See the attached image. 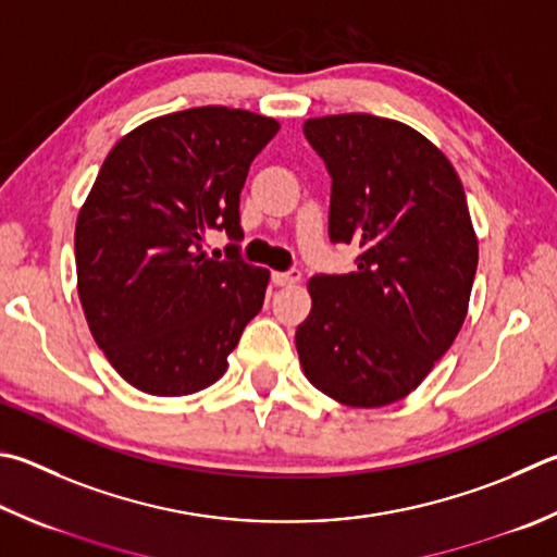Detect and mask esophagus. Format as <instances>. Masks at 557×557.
Here are the masks:
<instances>
[{
    "label": "esophagus",
    "mask_w": 557,
    "mask_h": 557,
    "mask_svg": "<svg viewBox=\"0 0 557 557\" xmlns=\"http://www.w3.org/2000/svg\"><path fill=\"white\" fill-rule=\"evenodd\" d=\"M301 280V272L299 270H285V272H272V282H275L277 287H289V285H297V282Z\"/></svg>",
    "instance_id": "obj_1"
}]
</instances>
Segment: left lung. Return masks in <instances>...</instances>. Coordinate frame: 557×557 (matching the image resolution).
Segmentation results:
<instances>
[{"instance_id":"1","label":"left lung","mask_w":557,"mask_h":557,"mask_svg":"<svg viewBox=\"0 0 557 557\" xmlns=\"http://www.w3.org/2000/svg\"><path fill=\"white\" fill-rule=\"evenodd\" d=\"M331 175L329 236L358 270L313 275L297 329L301 370L346 407L407 397L468 317L478 236L450 160L419 131L372 114L305 121Z\"/></svg>"}]
</instances>
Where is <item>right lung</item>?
I'll return each mask as SVG.
<instances>
[{
  "instance_id": "add662e5",
  "label": "right lung",
  "mask_w": 557,
  "mask_h": 557,
  "mask_svg": "<svg viewBox=\"0 0 557 557\" xmlns=\"http://www.w3.org/2000/svg\"><path fill=\"white\" fill-rule=\"evenodd\" d=\"M280 131L246 109L195 107L150 119L109 150L75 226L77 295L121 377L156 397L214 384L270 272L201 250L211 228L240 240L248 168Z\"/></svg>"
}]
</instances>
